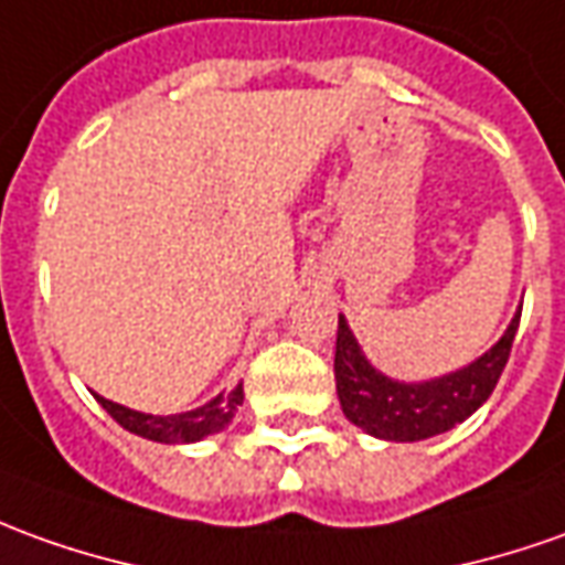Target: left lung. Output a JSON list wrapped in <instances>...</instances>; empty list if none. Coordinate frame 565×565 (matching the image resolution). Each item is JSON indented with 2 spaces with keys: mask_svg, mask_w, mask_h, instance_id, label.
<instances>
[{
  "mask_svg": "<svg viewBox=\"0 0 565 565\" xmlns=\"http://www.w3.org/2000/svg\"><path fill=\"white\" fill-rule=\"evenodd\" d=\"M520 326V310L480 360L458 372L430 381H394L381 375L363 356L344 317H338L334 341V387L350 424L365 434L391 443H418L452 430L470 418L495 391L498 379L508 365L513 338Z\"/></svg>",
  "mask_w": 565,
  "mask_h": 565,
  "instance_id": "left-lung-1",
  "label": "left lung"
}]
</instances>
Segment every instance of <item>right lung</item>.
Returning a JSON list of instances; mask_svg holds the SVG:
<instances>
[{"mask_svg":"<svg viewBox=\"0 0 565 565\" xmlns=\"http://www.w3.org/2000/svg\"><path fill=\"white\" fill-rule=\"evenodd\" d=\"M97 403L107 408L113 422L122 424L128 434H138L143 439H153V443H196V439L221 434L233 422L236 408L243 406V384H236L227 394H217L205 406L181 412V415H147V412L119 406L107 396H97Z\"/></svg>","mask_w":565,"mask_h":565,"instance_id":"right-lung-1","label":"right lung"}]
</instances>
